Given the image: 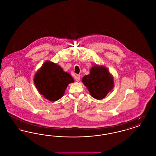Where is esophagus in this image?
I'll return each instance as SVG.
<instances>
[{"mask_svg": "<svg viewBox=\"0 0 156 156\" xmlns=\"http://www.w3.org/2000/svg\"><path fill=\"white\" fill-rule=\"evenodd\" d=\"M75 79L76 81H80V75H76V76L75 77Z\"/></svg>", "mask_w": 156, "mask_h": 156, "instance_id": "esophagus-1", "label": "esophagus"}]
</instances>
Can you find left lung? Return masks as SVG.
I'll return each mask as SVG.
<instances>
[{
    "label": "left lung",
    "instance_id": "obj_1",
    "mask_svg": "<svg viewBox=\"0 0 156 156\" xmlns=\"http://www.w3.org/2000/svg\"><path fill=\"white\" fill-rule=\"evenodd\" d=\"M82 83L94 98L101 100L114 87V80L108 69L104 66L95 65L90 68L89 74L84 76Z\"/></svg>",
    "mask_w": 156,
    "mask_h": 156
}]
</instances>
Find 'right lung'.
I'll list each match as a JSON object with an SVG mask.
<instances>
[{
  "label": "right lung",
  "mask_w": 156,
  "mask_h": 156,
  "mask_svg": "<svg viewBox=\"0 0 156 156\" xmlns=\"http://www.w3.org/2000/svg\"><path fill=\"white\" fill-rule=\"evenodd\" d=\"M74 80L71 75L50 61H46L34 76V83L39 93L54 102L64 96L68 84Z\"/></svg>",
  "instance_id": "add662e5"
}]
</instances>
